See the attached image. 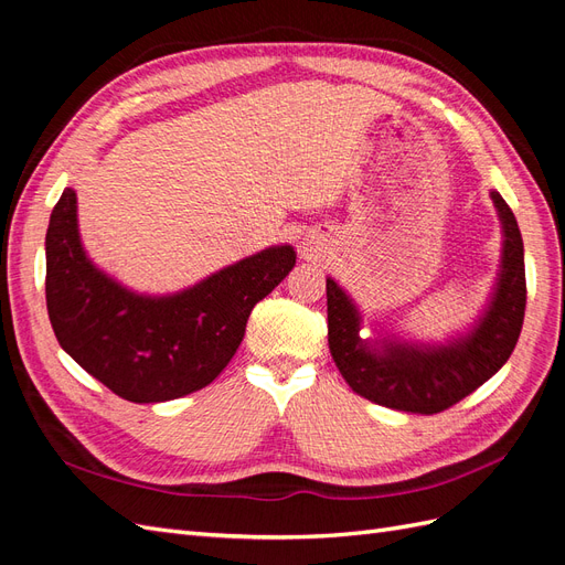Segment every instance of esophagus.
<instances>
[{
	"instance_id": "esophagus-1",
	"label": "esophagus",
	"mask_w": 565,
	"mask_h": 565,
	"mask_svg": "<svg viewBox=\"0 0 565 565\" xmlns=\"http://www.w3.org/2000/svg\"><path fill=\"white\" fill-rule=\"evenodd\" d=\"M306 252H316V249H313V247H309V249H306Z\"/></svg>"
}]
</instances>
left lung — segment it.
I'll return each mask as SVG.
<instances>
[{"label":"left lung","mask_w":565,"mask_h":565,"mask_svg":"<svg viewBox=\"0 0 565 565\" xmlns=\"http://www.w3.org/2000/svg\"><path fill=\"white\" fill-rule=\"evenodd\" d=\"M504 228L502 268L492 301L473 330L450 344L417 347L396 337L367 341L351 297L328 278V341L347 384L372 403L436 415L486 384L514 351L525 316L523 241L504 198L490 193Z\"/></svg>","instance_id":"8db88e82"}]
</instances>
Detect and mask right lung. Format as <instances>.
I'll use <instances>...</instances> for the list:
<instances>
[{
  "label": "right lung",
  "instance_id": "obj_1",
  "mask_svg": "<svg viewBox=\"0 0 565 565\" xmlns=\"http://www.w3.org/2000/svg\"><path fill=\"white\" fill-rule=\"evenodd\" d=\"M268 247L167 297L136 295L98 270L79 243L77 195L65 188L46 228V311L63 351L131 403H162L212 384L247 318L295 268Z\"/></svg>",
  "mask_w": 565,
  "mask_h": 565
}]
</instances>
